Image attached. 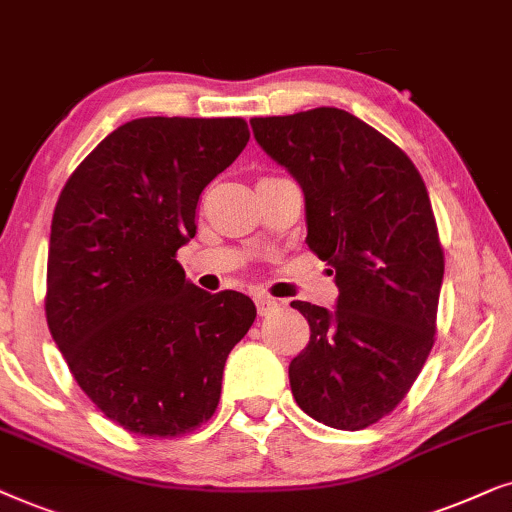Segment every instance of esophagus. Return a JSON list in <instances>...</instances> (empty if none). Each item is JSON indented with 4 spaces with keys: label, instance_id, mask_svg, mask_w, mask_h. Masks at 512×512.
<instances>
[{
    "label": "esophagus",
    "instance_id": "esophagus-1",
    "mask_svg": "<svg viewBox=\"0 0 512 512\" xmlns=\"http://www.w3.org/2000/svg\"><path fill=\"white\" fill-rule=\"evenodd\" d=\"M255 304H257V313H260V316H269V313H274V311L281 309V302H278V299H271L267 295L257 297Z\"/></svg>",
    "mask_w": 512,
    "mask_h": 512
}]
</instances>
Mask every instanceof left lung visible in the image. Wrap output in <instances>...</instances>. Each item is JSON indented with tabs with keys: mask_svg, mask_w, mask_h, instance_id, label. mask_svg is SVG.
Masks as SVG:
<instances>
[{
	"mask_svg": "<svg viewBox=\"0 0 512 512\" xmlns=\"http://www.w3.org/2000/svg\"><path fill=\"white\" fill-rule=\"evenodd\" d=\"M250 126L302 185L306 243L339 288L335 311L292 302L311 327L292 395L320 424L360 431L400 405L435 344L445 252L426 185L403 149L344 109Z\"/></svg>",
	"mask_w": 512,
	"mask_h": 512,
	"instance_id": "left-lung-1",
	"label": "left lung"
}]
</instances>
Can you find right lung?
Segmentation results:
<instances>
[{"instance_id": "right-lung-1", "label": "right lung", "mask_w": 512, "mask_h": 512, "mask_svg": "<svg viewBox=\"0 0 512 512\" xmlns=\"http://www.w3.org/2000/svg\"><path fill=\"white\" fill-rule=\"evenodd\" d=\"M245 119L145 117L109 133L65 182L51 222L46 323L109 421L180 438L213 417L231 349L257 316L243 292L189 283L180 245L229 168Z\"/></svg>"}]
</instances>
